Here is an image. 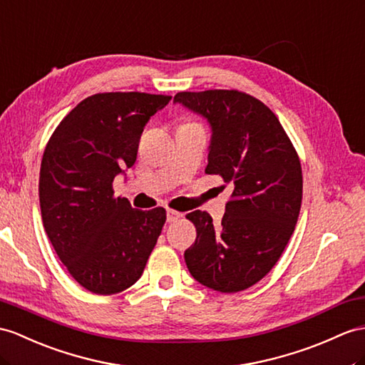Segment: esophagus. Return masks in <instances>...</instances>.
Here are the masks:
<instances>
[{"mask_svg": "<svg viewBox=\"0 0 365 365\" xmlns=\"http://www.w3.org/2000/svg\"><path fill=\"white\" fill-rule=\"evenodd\" d=\"M181 217H182V213L176 212L173 209H167V221H168V223H176V221L180 220Z\"/></svg>", "mask_w": 365, "mask_h": 365, "instance_id": "obj_1", "label": "esophagus"}]
</instances>
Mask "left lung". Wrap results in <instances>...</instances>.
I'll list each match as a JSON object with an SVG mask.
<instances>
[{
  "label": "left lung",
  "mask_w": 365,
  "mask_h": 365,
  "mask_svg": "<svg viewBox=\"0 0 365 365\" xmlns=\"http://www.w3.org/2000/svg\"><path fill=\"white\" fill-rule=\"evenodd\" d=\"M173 103L207 120V175L234 187L221 225L207 212L187 218L197 240L184 252L195 280L220 292L255 285L277 263L294 232L302 204V167L275 114L235 90L178 93Z\"/></svg>",
  "instance_id": "8db88e82"
}]
</instances>
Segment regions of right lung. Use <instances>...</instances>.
<instances>
[{"label":"right lung","instance_id":"right-lung-1","mask_svg":"<svg viewBox=\"0 0 365 365\" xmlns=\"http://www.w3.org/2000/svg\"><path fill=\"white\" fill-rule=\"evenodd\" d=\"M172 96L102 93L60 122L43 153L44 230L69 274L94 294H115L144 272L165 209L138 210L114 197L113 181L136 161L139 139Z\"/></svg>","mask_w":365,"mask_h":365}]
</instances>
